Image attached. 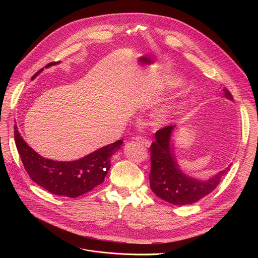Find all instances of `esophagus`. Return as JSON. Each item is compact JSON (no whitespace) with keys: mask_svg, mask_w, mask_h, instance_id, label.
I'll return each mask as SVG.
<instances>
[{"mask_svg":"<svg viewBox=\"0 0 258 258\" xmlns=\"http://www.w3.org/2000/svg\"><path fill=\"white\" fill-rule=\"evenodd\" d=\"M137 142H139L140 144H142V145H144L145 147H149L150 145H151V142L149 141V140H147V139H145L144 137H141V136H138V137H136V138H134Z\"/></svg>","mask_w":258,"mask_h":258,"instance_id":"esophagus-1","label":"esophagus"}]
</instances>
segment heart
Masks as SVG:
<instances>
[{
  "mask_svg": "<svg viewBox=\"0 0 258 258\" xmlns=\"http://www.w3.org/2000/svg\"><path fill=\"white\" fill-rule=\"evenodd\" d=\"M166 116H167V111H166V110H162V111L160 112V114L158 115V118L159 119H165Z\"/></svg>",
  "mask_w": 258,
  "mask_h": 258,
  "instance_id": "heart-1",
  "label": "heart"
}]
</instances>
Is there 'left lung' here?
Masks as SVG:
<instances>
[{"mask_svg":"<svg viewBox=\"0 0 258 258\" xmlns=\"http://www.w3.org/2000/svg\"><path fill=\"white\" fill-rule=\"evenodd\" d=\"M224 92L226 98L233 101L231 93L227 89H224ZM174 128L175 125H168L155 134V141L150 147V188L156 196L168 203L187 205L210 194L228 173L232 164L206 180L188 176L179 169L173 153L171 136Z\"/></svg>","mask_w":258,"mask_h":258,"instance_id":"1","label":"left lung"}]
</instances>
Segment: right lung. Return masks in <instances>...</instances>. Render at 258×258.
<instances>
[{
    "instance_id": "1",
    "label": "right lung",
    "mask_w": 258,
    "mask_h": 258,
    "mask_svg": "<svg viewBox=\"0 0 258 258\" xmlns=\"http://www.w3.org/2000/svg\"><path fill=\"white\" fill-rule=\"evenodd\" d=\"M49 63L46 67L55 65ZM32 77V80L43 70ZM18 153L30 178L48 192L64 197L77 198L101 185L111 166L110 158L120 148L122 141L104 146L95 152L75 161H54L36 153L14 126Z\"/></svg>"
}]
</instances>
